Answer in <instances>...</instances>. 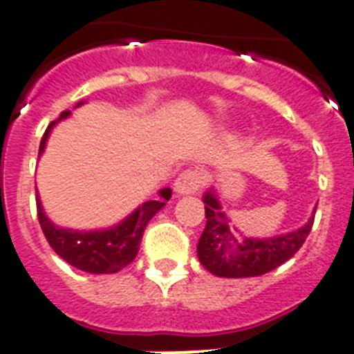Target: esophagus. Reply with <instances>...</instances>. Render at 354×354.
Instances as JSON below:
<instances>
[{
  "instance_id": "1",
  "label": "esophagus",
  "mask_w": 354,
  "mask_h": 354,
  "mask_svg": "<svg viewBox=\"0 0 354 354\" xmlns=\"http://www.w3.org/2000/svg\"><path fill=\"white\" fill-rule=\"evenodd\" d=\"M204 183V174L198 169H185L174 182V189L180 194H194Z\"/></svg>"
}]
</instances>
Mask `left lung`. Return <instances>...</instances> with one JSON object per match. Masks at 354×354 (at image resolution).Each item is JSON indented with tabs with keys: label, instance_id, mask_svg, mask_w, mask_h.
Returning a JSON list of instances; mask_svg holds the SVG:
<instances>
[{
	"label": "left lung",
	"instance_id": "8db88e82",
	"mask_svg": "<svg viewBox=\"0 0 354 354\" xmlns=\"http://www.w3.org/2000/svg\"><path fill=\"white\" fill-rule=\"evenodd\" d=\"M204 204L207 222L196 252L204 268L218 277H255L277 268L303 246L314 224L310 216L305 226L286 235L241 239L213 191L204 194Z\"/></svg>",
	"mask_w": 354,
	"mask_h": 354
}]
</instances>
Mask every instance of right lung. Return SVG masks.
Returning <instances> with one entry per match:
<instances>
[{
  "label": "right lung",
  "instance_id": "right-lung-1",
  "mask_svg": "<svg viewBox=\"0 0 354 354\" xmlns=\"http://www.w3.org/2000/svg\"><path fill=\"white\" fill-rule=\"evenodd\" d=\"M80 104L82 102H79L77 106ZM68 115L69 112H62L60 119H66ZM55 124L57 121H53L47 127L40 141L38 154H41L46 149V141ZM171 194L172 191L169 187L161 189L160 200L145 202L121 224L110 227V230H97V232H77V230L55 226L41 209L38 196H36V209H38V222H40L41 232L46 235L49 246L66 263L82 270V272H90V274H115L136 259L145 227L150 218L165 205L167 200H171Z\"/></svg>",
  "mask_w": 354,
  "mask_h": 354
}]
</instances>
